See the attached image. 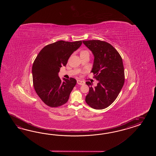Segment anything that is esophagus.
<instances>
[{
	"label": "esophagus",
	"instance_id": "obj_1",
	"mask_svg": "<svg viewBox=\"0 0 156 156\" xmlns=\"http://www.w3.org/2000/svg\"><path fill=\"white\" fill-rule=\"evenodd\" d=\"M77 83L78 85H83L85 84V82L81 80H77Z\"/></svg>",
	"mask_w": 156,
	"mask_h": 156
}]
</instances>
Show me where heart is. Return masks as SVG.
<instances>
[{
	"label": "heart",
	"mask_w": 156,
	"mask_h": 156,
	"mask_svg": "<svg viewBox=\"0 0 156 156\" xmlns=\"http://www.w3.org/2000/svg\"><path fill=\"white\" fill-rule=\"evenodd\" d=\"M83 54H88L89 55V52L87 50H82L80 52V55H83Z\"/></svg>",
	"instance_id": "b5f03b06"
}]
</instances>
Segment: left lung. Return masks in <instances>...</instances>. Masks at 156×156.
I'll list each match as a JSON object with an SVG mask.
<instances>
[{"label":"left lung","mask_w":156,"mask_h":156,"mask_svg":"<svg viewBox=\"0 0 156 156\" xmlns=\"http://www.w3.org/2000/svg\"><path fill=\"white\" fill-rule=\"evenodd\" d=\"M92 51L94 61L91 70L97 86L86 82L89 92L85 101L91 108L97 110L108 108L118 97L125 82L122 59L117 50L109 43L99 40L83 41Z\"/></svg>","instance_id":"1"}]
</instances>
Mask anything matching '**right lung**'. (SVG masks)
<instances>
[{
    "instance_id": "1",
    "label": "right lung",
    "mask_w": 156,
    "mask_h": 156,
    "mask_svg": "<svg viewBox=\"0 0 156 156\" xmlns=\"http://www.w3.org/2000/svg\"><path fill=\"white\" fill-rule=\"evenodd\" d=\"M82 41H59L44 46L39 52L32 67L34 89L43 102L51 108L61 106L68 101L76 83L73 78L61 80L58 76L62 66L82 44Z\"/></svg>"
}]
</instances>
